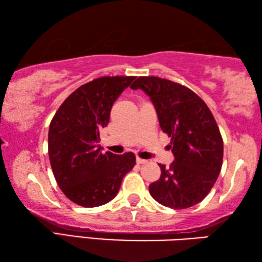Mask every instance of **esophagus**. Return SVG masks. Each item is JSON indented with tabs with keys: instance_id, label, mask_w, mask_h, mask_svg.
Segmentation results:
<instances>
[{
	"instance_id": "esophagus-1",
	"label": "esophagus",
	"mask_w": 262,
	"mask_h": 262,
	"mask_svg": "<svg viewBox=\"0 0 262 262\" xmlns=\"http://www.w3.org/2000/svg\"><path fill=\"white\" fill-rule=\"evenodd\" d=\"M146 162H147V160L137 158V163H138V164H144V163H146Z\"/></svg>"
}]
</instances>
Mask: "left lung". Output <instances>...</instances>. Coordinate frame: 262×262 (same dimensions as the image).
Listing matches in <instances>:
<instances>
[{
	"instance_id": "1",
	"label": "left lung",
	"mask_w": 262,
	"mask_h": 262,
	"mask_svg": "<svg viewBox=\"0 0 262 262\" xmlns=\"http://www.w3.org/2000/svg\"><path fill=\"white\" fill-rule=\"evenodd\" d=\"M149 96L162 131L170 137L175 161L161 168L149 193L166 207L184 209L212 190L223 160V140L207 104L193 91L159 77H139L130 86Z\"/></svg>"
}]
</instances>
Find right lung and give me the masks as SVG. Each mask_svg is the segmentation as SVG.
<instances>
[{"instance_id":"add662e5","label":"right lung","mask_w":262,"mask_h":262,"mask_svg":"<svg viewBox=\"0 0 262 262\" xmlns=\"http://www.w3.org/2000/svg\"><path fill=\"white\" fill-rule=\"evenodd\" d=\"M134 76L101 77L71 93L49 125L48 154L59 189L82 207H98L116 196L123 177L136 164L134 153L101 152L100 130Z\"/></svg>"}]
</instances>
